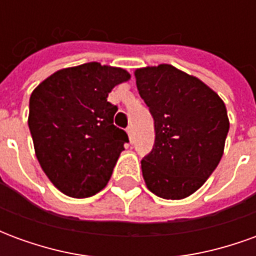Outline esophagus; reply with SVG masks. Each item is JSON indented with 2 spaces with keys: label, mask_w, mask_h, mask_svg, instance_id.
I'll return each instance as SVG.
<instances>
[{
  "label": "esophagus",
  "mask_w": 256,
  "mask_h": 256,
  "mask_svg": "<svg viewBox=\"0 0 256 256\" xmlns=\"http://www.w3.org/2000/svg\"><path fill=\"white\" fill-rule=\"evenodd\" d=\"M126 132H128V138H130V142H133V140H134L133 128H132V126H128V128H126Z\"/></svg>",
  "instance_id": "obj_1"
}]
</instances>
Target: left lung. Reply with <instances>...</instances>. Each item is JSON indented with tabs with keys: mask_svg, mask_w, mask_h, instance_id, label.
Segmentation results:
<instances>
[{
	"mask_svg": "<svg viewBox=\"0 0 256 256\" xmlns=\"http://www.w3.org/2000/svg\"><path fill=\"white\" fill-rule=\"evenodd\" d=\"M136 84L155 126L154 148L141 160L145 184L159 198H188L222 158L229 132L225 104L200 79L170 64L140 68Z\"/></svg>",
	"mask_w": 256,
	"mask_h": 256,
	"instance_id": "obj_1",
	"label": "left lung"
}]
</instances>
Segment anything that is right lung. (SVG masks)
Segmentation results:
<instances>
[{"label": "right lung", "instance_id": "obj_1", "mask_svg": "<svg viewBox=\"0 0 256 256\" xmlns=\"http://www.w3.org/2000/svg\"><path fill=\"white\" fill-rule=\"evenodd\" d=\"M128 78L122 68L86 63L60 70L32 92L28 128L36 159L64 194L90 198L110 181L128 137L114 124L118 108L106 97Z\"/></svg>", "mask_w": 256, "mask_h": 256}]
</instances>
